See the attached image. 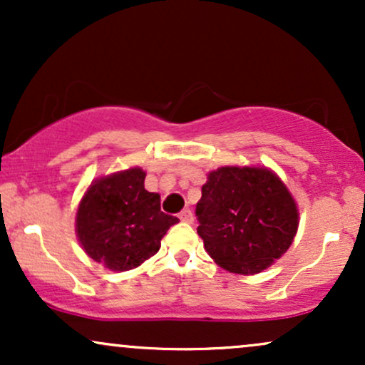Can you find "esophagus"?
<instances>
[{
	"label": "esophagus",
	"mask_w": 365,
	"mask_h": 365,
	"mask_svg": "<svg viewBox=\"0 0 365 365\" xmlns=\"http://www.w3.org/2000/svg\"><path fill=\"white\" fill-rule=\"evenodd\" d=\"M178 217L183 221V223H192V221H194V216H192L190 209H183V211L178 215Z\"/></svg>",
	"instance_id": "esophagus-1"
}]
</instances>
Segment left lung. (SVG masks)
Here are the masks:
<instances>
[{
    "mask_svg": "<svg viewBox=\"0 0 365 365\" xmlns=\"http://www.w3.org/2000/svg\"><path fill=\"white\" fill-rule=\"evenodd\" d=\"M195 215L206 252L235 274H257L273 266L290 249L299 230L292 192L266 166L209 171Z\"/></svg>",
    "mask_w": 365,
    "mask_h": 365,
    "instance_id": "8db88e82",
    "label": "left lung"
}]
</instances>
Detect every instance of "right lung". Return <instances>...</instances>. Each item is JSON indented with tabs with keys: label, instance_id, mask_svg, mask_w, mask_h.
I'll use <instances>...</instances> for the list:
<instances>
[{
	"label": "right lung",
	"instance_id": "obj_1",
	"mask_svg": "<svg viewBox=\"0 0 365 365\" xmlns=\"http://www.w3.org/2000/svg\"><path fill=\"white\" fill-rule=\"evenodd\" d=\"M145 171H115L92 180L75 216L83 252L106 269L130 271L153 257L178 217L161 211V197L144 187Z\"/></svg>",
	"mask_w": 365,
	"mask_h": 365
}]
</instances>
